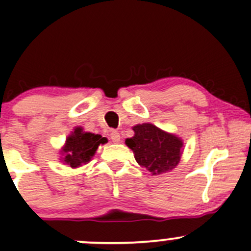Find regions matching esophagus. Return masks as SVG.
I'll use <instances>...</instances> for the list:
<instances>
[{
    "label": "esophagus",
    "instance_id": "1",
    "mask_svg": "<svg viewBox=\"0 0 251 251\" xmlns=\"http://www.w3.org/2000/svg\"><path fill=\"white\" fill-rule=\"evenodd\" d=\"M110 139H112L114 143H119V142H120V133H119L117 130H112V133H110Z\"/></svg>",
    "mask_w": 251,
    "mask_h": 251
}]
</instances>
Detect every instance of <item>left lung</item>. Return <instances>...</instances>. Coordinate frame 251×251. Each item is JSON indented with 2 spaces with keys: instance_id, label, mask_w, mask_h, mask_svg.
Here are the masks:
<instances>
[{
  "instance_id": "left-lung-1",
  "label": "left lung",
  "mask_w": 251,
  "mask_h": 251,
  "mask_svg": "<svg viewBox=\"0 0 251 251\" xmlns=\"http://www.w3.org/2000/svg\"><path fill=\"white\" fill-rule=\"evenodd\" d=\"M134 136L125 141L134 154L139 166L155 174L166 173L178 165L181 156L183 141L152 124L133 126Z\"/></svg>"
}]
</instances>
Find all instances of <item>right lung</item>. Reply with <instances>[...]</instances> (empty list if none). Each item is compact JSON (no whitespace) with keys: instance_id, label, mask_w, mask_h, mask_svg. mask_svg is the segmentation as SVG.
Masks as SVG:
<instances>
[{"instance_id":"1","label":"right lung","mask_w":251,"mask_h":251,"mask_svg":"<svg viewBox=\"0 0 251 251\" xmlns=\"http://www.w3.org/2000/svg\"><path fill=\"white\" fill-rule=\"evenodd\" d=\"M107 142V138L101 134L85 132L78 126L66 138V143L61 150L62 162L67 163L72 168L80 167L92 159L100 144Z\"/></svg>"}]
</instances>
